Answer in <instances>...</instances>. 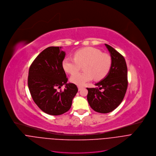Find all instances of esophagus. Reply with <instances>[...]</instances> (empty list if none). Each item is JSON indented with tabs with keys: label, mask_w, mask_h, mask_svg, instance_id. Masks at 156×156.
<instances>
[{
	"label": "esophagus",
	"mask_w": 156,
	"mask_h": 156,
	"mask_svg": "<svg viewBox=\"0 0 156 156\" xmlns=\"http://www.w3.org/2000/svg\"><path fill=\"white\" fill-rule=\"evenodd\" d=\"M83 88V86H80V85H79V86H78V89H79V90H81Z\"/></svg>",
	"instance_id": "obj_1"
}]
</instances>
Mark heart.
Here are the masks:
<instances>
[{
  "label": "heart",
  "mask_w": 156,
  "mask_h": 156,
  "mask_svg": "<svg viewBox=\"0 0 156 156\" xmlns=\"http://www.w3.org/2000/svg\"><path fill=\"white\" fill-rule=\"evenodd\" d=\"M74 57L65 58L62 65L64 70L71 74L78 71L81 66L84 65L85 72L75 73L70 79L72 83L78 85H83L93 78L97 81L103 79L109 74L112 66L111 56L94 47L82 48L75 51Z\"/></svg>",
  "instance_id": "b5f03b06"
}]
</instances>
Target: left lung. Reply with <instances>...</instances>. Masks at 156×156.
I'll return each instance as SVG.
<instances>
[{
    "label": "left lung",
    "mask_w": 156,
    "mask_h": 156,
    "mask_svg": "<svg viewBox=\"0 0 156 156\" xmlns=\"http://www.w3.org/2000/svg\"><path fill=\"white\" fill-rule=\"evenodd\" d=\"M112 58L109 74L95 85L98 87L87 88V100L90 107L100 113L114 111L122 103L128 87L127 67L124 57L114 48L105 44ZM104 89L103 92L100 90Z\"/></svg>",
    "instance_id": "8db88e82"
}]
</instances>
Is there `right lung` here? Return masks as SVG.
I'll return each instance as SVG.
<instances>
[{
    "mask_svg": "<svg viewBox=\"0 0 156 156\" xmlns=\"http://www.w3.org/2000/svg\"><path fill=\"white\" fill-rule=\"evenodd\" d=\"M60 49L50 47L44 50L30 65L27 78L34 101L43 112L52 115L68 111L78 91L74 83H66L68 79L62 65L65 52ZM65 84L62 90L60 88Z\"/></svg>",
    "mask_w": 156,
    "mask_h": 156,
    "instance_id": "1",
    "label": "right lung"
}]
</instances>
